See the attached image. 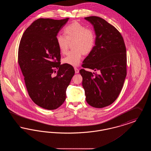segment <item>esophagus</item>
<instances>
[{
  "mask_svg": "<svg viewBox=\"0 0 151 151\" xmlns=\"http://www.w3.org/2000/svg\"><path fill=\"white\" fill-rule=\"evenodd\" d=\"M75 72L76 73H78L79 72V69H78V68H75Z\"/></svg>",
  "mask_w": 151,
  "mask_h": 151,
  "instance_id": "esophagus-1",
  "label": "esophagus"
}]
</instances>
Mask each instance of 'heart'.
Listing matches in <instances>:
<instances>
[{
  "mask_svg": "<svg viewBox=\"0 0 151 151\" xmlns=\"http://www.w3.org/2000/svg\"><path fill=\"white\" fill-rule=\"evenodd\" d=\"M64 32L65 36L58 35L56 37L59 50L62 54H65L70 43H73L72 47L74 50L67 54L63 59V62L65 65L77 67L81 62L83 53L87 54L92 50L96 41L94 32L78 22L67 25Z\"/></svg>",
  "mask_w": 151,
  "mask_h": 151,
  "instance_id": "obj_1",
  "label": "heart"
}]
</instances>
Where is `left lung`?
<instances>
[{"label":"left lung","instance_id":"obj_1","mask_svg":"<svg viewBox=\"0 0 151 151\" xmlns=\"http://www.w3.org/2000/svg\"><path fill=\"white\" fill-rule=\"evenodd\" d=\"M93 27L96 41L83 61V67L100 71L93 74L81 69L82 86L87 103L96 108L111 105L120 93L126 76V49L123 38L114 26L97 16L84 18Z\"/></svg>","mask_w":151,"mask_h":151}]
</instances>
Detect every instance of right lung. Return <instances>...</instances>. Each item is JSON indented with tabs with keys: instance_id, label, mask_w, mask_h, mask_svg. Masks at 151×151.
I'll return each instance as SVG.
<instances>
[{
	"instance_id": "right-lung-1",
	"label": "right lung",
	"mask_w": 151,
	"mask_h": 151,
	"mask_svg": "<svg viewBox=\"0 0 151 151\" xmlns=\"http://www.w3.org/2000/svg\"><path fill=\"white\" fill-rule=\"evenodd\" d=\"M68 20H36L25 30L19 45L18 62L29 96L36 105L47 110L56 109L65 102L75 73L72 66L60 65L56 42L58 33Z\"/></svg>"
}]
</instances>
